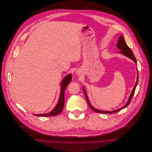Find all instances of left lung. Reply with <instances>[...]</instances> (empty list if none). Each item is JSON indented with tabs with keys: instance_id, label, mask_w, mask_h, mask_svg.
Wrapping results in <instances>:
<instances>
[{
	"instance_id": "obj_1",
	"label": "left lung",
	"mask_w": 152,
	"mask_h": 152,
	"mask_svg": "<svg viewBox=\"0 0 152 152\" xmlns=\"http://www.w3.org/2000/svg\"><path fill=\"white\" fill-rule=\"evenodd\" d=\"M117 47L121 50L119 52V53L122 54L123 55H124V56H127V57H129V58L131 59L132 61H134L135 62V63L137 64V61H136V59H135V56H134V55L132 51L131 50V49L129 48V47L127 45V44L126 43V42H125V41H124V38H123V37H122V36H121V37H119V38L118 42L117 43ZM138 79H139V77L137 76L136 84H135V86H134V88H133V90H132V93H131V96H130V97H129V100H128V102H127V104H126L124 106H123L122 107L120 108V109H118V110H115V111H111V112H110V111H99V110H96L95 108H94V107L91 105V104L90 103L89 100H88V99L87 95H86V91H85V89H84L83 88V91H84L85 95L86 98V101H87V103H88L89 106L91 107V109L93 111H95V112H96V113H104V114L114 113H116V112H118V111H121V110H122V109H124V108H125L126 107H127V106L129 104V103H131V99H132V96H133V95H134V91H135V88H136V86H137V83H138Z\"/></svg>"
}]
</instances>
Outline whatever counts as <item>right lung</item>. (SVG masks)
<instances>
[{
	"instance_id": "add662e5",
	"label": "right lung",
	"mask_w": 152,
	"mask_h": 152,
	"mask_svg": "<svg viewBox=\"0 0 152 152\" xmlns=\"http://www.w3.org/2000/svg\"><path fill=\"white\" fill-rule=\"evenodd\" d=\"M72 80V75L69 74L65 77L62 81L61 84V94L58 103L57 104L56 106L54 109L48 114H34L35 115H38V116H53V115H56L60 114L63 110L64 106V91L65 89L66 88L67 85L69 84L70 81Z\"/></svg>"
}]
</instances>
